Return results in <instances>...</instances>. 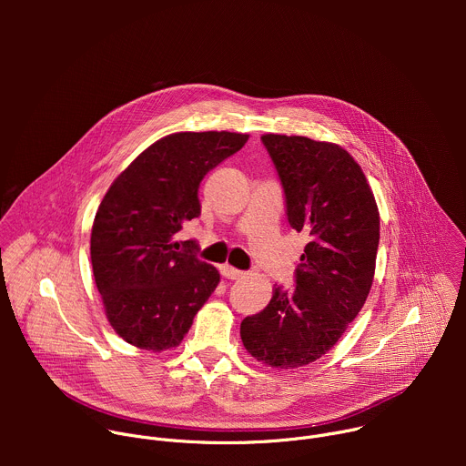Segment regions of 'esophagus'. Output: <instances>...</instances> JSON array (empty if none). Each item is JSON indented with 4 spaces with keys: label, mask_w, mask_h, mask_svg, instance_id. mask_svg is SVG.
<instances>
[{
    "label": "esophagus",
    "mask_w": 466,
    "mask_h": 466,
    "mask_svg": "<svg viewBox=\"0 0 466 466\" xmlns=\"http://www.w3.org/2000/svg\"><path fill=\"white\" fill-rule=\"evenodd\" d=\"M221 275L225 277V279H228V280H238V279H241L245 273L243 271H239V269H234L232 265H221Z\"/></svg>",
    "instance_id": "1"
}]
</instances>
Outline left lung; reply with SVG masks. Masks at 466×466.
<instances>
[{
	"instance_id": "8db88e82",
	"label": "left lung",
	"mask_w": 466,
	"mask_h": 466,
	"mask_svg": "<svg viewBox=\"0 0 466 466\" xmlns=\"http://www.w3.org/2000/svg\"><path fill=\"white\" fill-rule=\"evenodd\" d=\"M284 189L291 228L306 232L295 289H273L263 311L245 317L241 341L258 361L295 369L334 347L363 308L380 243L374 195L339 146L304 137H261Z\"/></svg>"
}]
</instances>
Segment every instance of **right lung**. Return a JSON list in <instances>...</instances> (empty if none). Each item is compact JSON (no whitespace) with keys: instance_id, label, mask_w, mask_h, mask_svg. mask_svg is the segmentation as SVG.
I'll use <instances>...</instances> for the list:
<instances>
[{"instance_id":"right-lung-1","label":"right lung","mask_w":466,"mask_h":466,"mask_svg":"<svg viewBox=\"0 0 466 466\" xmlns=\"http://www.w3.org/2000/svg\"><path fill=\"white\" fill-rule=\"evenodd\" d=\"M248 135L177 132L147 147L110 186L92 227L97 291L116 334L146 350L177 347L219 282L195 239L175 241L201 216L198 186Z\"/></svg>"}]
</instances>
